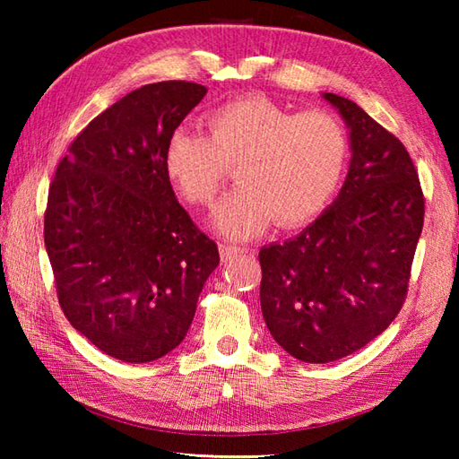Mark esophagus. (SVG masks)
I'll return each mask as SVG.
<instances>
[{"label": "esophagus", "instance_id": "esophagus-1", "mask_svg": "<svg viewBox=\"0 0 459 459\" xmlns=\"http://www.w3.org/2000/svg\"><path fill=\"white\" fill-rule=\"evenodd\" d=\"M219 252H221V260L222 262H229L232 258H237L238 255H245V252H248V250L247 248H240V247H235V245H221Z\"/></svg>", "mask_w": 459, "mask_h": 459}]
</instances>
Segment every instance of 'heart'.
Returning a JSON list of instances; mask_svg holds the SVG:
<instances>
[{"label": "heart", "mask_w": 459, "mask_h": 459, "mask_svg": "<svg viewBox=\"0 0 459 459\" xmlns=\"http://www.w3.org/2000/svg\"><path fill=\"white\" fill-rule=\"evenodd\" d=\"M207 134L178 128L165 145V173L185 201L209 207L229 165L238 187L219 204L212 224L222 237L248 240L272 219L296 227L325 207L343 171V126L327 112L291 114L262 96L221 106Z\"/></svg>", "instance_id": "b5f03b06"}]
</instances>
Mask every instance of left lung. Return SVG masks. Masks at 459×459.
<instances>
[{"instance_id": "8db88e82", "label": "left lung", "mask_w": 459, "mask_h": 459, "mask_svg": "<svg viewBox=\"0 0 459 459\" xmlns=\"http://www.w3.org/2000/svg\"><path fill=\"white\" fill-rule=\"evenodd\" d=\"M349 130L343 187L286 242L260 250V306L276 343L304 363L365 347L401 311L424 224V197L403 142L353 100L324 92Z\"/></svg>"}]
</instances>
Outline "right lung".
<instances>
[{
    "label": "right lung",
    "instance_id": "1",
    "mask_svg": "<svg viewBox=\"0 0 459 459\" xmlns=\"http://www.w3.org/2000/svg\"><path fill=\"white\" fill-rule=\"evenodd\" d=\"M207 89L145 84L86 126L48 189L45 248L58 304L106 355L150 363L187 335L219 266L165 173V145Z\"/></svg>",
    "mask_w": 459,
    "mask_h": 459
}]
</instances>
